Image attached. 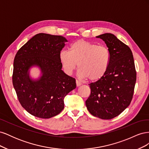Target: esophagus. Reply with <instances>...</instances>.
I'll use <instances>...</instances> for the list:
<instances>
[{
    "label": "esophagus",
    "instance_id": "esophagus-1",
    "mask_svg": "<svg viewBox=\"0 0 149 149\" xmlns=\"http://www.w3.org/2000/svg\"><path fill=\"white\" fill-rule=\"evenodd\" d=\"M76 86H81L82 84V83H81L79 81H78V80H76Z\"/></svg>",
    "mask_w": 149,
    "mask_h": 149
}]
</instances>
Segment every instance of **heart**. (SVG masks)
Segmentation results:
<instances>
[{"label": "heart", "mask_w": 149, "mask_h": 149, "mask_svg": "<svg viewBox=\"0 0 149 149\" xmlns=\"http://www.w3.org/2000/svg\"><path fill=\"white\" fill-rule=\"evenodd\" d=\"M59 56L67 74H71L78 65L81 77L94 81L106 74L111 60L107 47L84 40H76L70 45V51H61Z\"/></svg>", "instance_id": "heart-1"}]
</instances>
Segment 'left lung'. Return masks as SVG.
Segmentation results:
<instances>
[{
	"instance_id": "obj_1",
	"label": "left lung",
	"mask_w": 149,
	"mask_h": 149,
	"mask_svg": "<svg viewBox=\"0 0 149 149\" xmlns=\"http://www.w3.org/2000/svg\"><path fill=\"white\" fill-rule=\"evenodd\" d=\"M104 41L111 55L106 74L96 82L89 84L91 94L86 106L93 116L111 119L119 116L132 100L136 70L131 49L111 33L97 36Z\"/></svg>"
}]
</instances>
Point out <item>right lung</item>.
Listing matches in <instances>:
<instances>
[{
    "instance_id": "obj_1",
    "label": "right lung",
    "mask_w": 149,
    "mask_h": 149,
    "mask_svg": "<svg viewBox=\"0 0 149 149\" xmlns=\"http://www.w3.org/2000/svg\"><path fill=\"white\" fill-rule=\"evenodd\" d=\"M67 40L60 35H35L16 53L12 83L20 104L31 115L49 119L64 108V98L76 88V80L61 70L60 53ZM38 65L40 80L30 79L28 69Z\"/></svg>"
}]
</instances>
